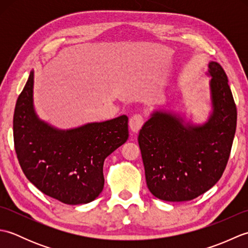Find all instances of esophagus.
I'll return each instance as SVG.
<instances>
[{
  "instance_id": "34e87169",
  "label": "esophagus",
  "mask_w": 248,
  "mask_h": 248,
  "mask_svg": "<svg viewBox=\"0 0 248 248\" xmlns=\"http://www.w3.org/2000/svg\"><path fill=\"white\" fill-rule=\"evenodd\" d=\"M144 121H145V119H144V117L140 114L133 115L132 117H131L130 120H129V125H130L131 131H132V132H134V133L139 132V131L140 130V128L143 127Z\"/></svg>"
}]
</instances>
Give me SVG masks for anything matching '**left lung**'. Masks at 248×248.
I'll use <instances>...</instances> for the list:
<instances>
[{
  "label": "left lung",
  "instance_id": "left-lung-1",
  "mask_svg": "<svg viewBox=\"0 0 248 248\" xmlns=\"http://www.w3.org/2000/svg\"><path fill=\"white\" fill-rule=\"evenodd\" d=\"M212 114L202 125L155 110L139 134L147 186L165 202H187L217 183L226 168L236 128V107L218 62L209 64Z\"/></svg>",
  "mask_w": 248,
  "mask_h": 248
}]
</instances>
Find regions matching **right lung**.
Wrapping results in <instances>:
<instances>
[{
	"label": "right lung",
	"mask_w": 248,
	"mask_h": 248,
	"mask_svg": "<svg viewBox=\"0 0 248 248\" xmlns=\"http://www.w3.org/2000/svg\"><path fill=\"white\" fill-rule=\"evenodd\" d=\"M33 85L31 71L14 114L15 150L24 175L39 191L64 203L93 202L103 189L105 157L129 138L128 117L55 129L37 117Z\"/></svg>",
	"instance_id": "right-lung-1"
}]
</instances>
